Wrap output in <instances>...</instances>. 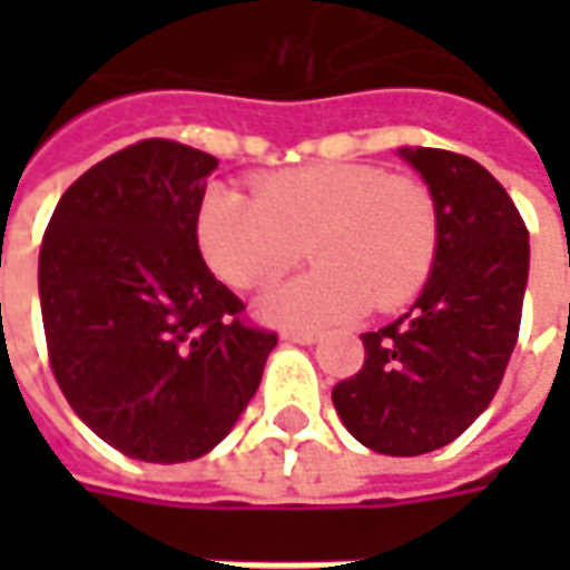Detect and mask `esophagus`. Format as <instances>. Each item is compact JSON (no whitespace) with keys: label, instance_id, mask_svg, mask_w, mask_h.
Returning a JSON list of instances; mask_svg holds the SVG:
<instances>
[{"label":"esophagus","instance_id":"34e87169","mask_svg":"<svg viewBox=\"0 0 570 570\" xmlns=\"http://www.w3.org/2000/svg\"><path fill=\"white\" fill-rule=\"evenodd\" d=\"M281 338H284V342H298V345H314V342H317V333H305V330H284Z\"/></svg>","mask_w":570,"mask_h":570}]
</instances>
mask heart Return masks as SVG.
<instances>
[{"label":"heart","instance_id":"b5f03b06","mask_svg":"<svg viewBox=\"0 0 570 570\" xmlns=\"http://www.w3.org/2000/svg\"><path fill=\"white\" fill-rule=\"evenodd\" d=\"M198 247L235 289H262L305 253L317 268L262 298L284 326H326L394 311L428 284L440 207L419 176L372 164H311L259 176L253 198L213 188L198 210Z\"/></svg>","mask_w":570,"mask_h":570}]
</instances>
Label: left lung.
<instances>
[{"label": "left lung", "mask_w": 570, "mask_h": 570, "mask_svg": "<svg viewBox=\"0 0 570 570\" xmlns=\"http://www.w3.org/2000/svg\"><path fill=\"white\" fill-rule=\"evenodd\" d=\"M440 207V249L400 321L363 333V366L333 387L335 412L372 452L412 458L458 440L489 409L513 357L528 284V228L473 158L403 149Z\"/></svg>", "instance_id": "8db88e82"}]
</instances>
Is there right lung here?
I'll use <instances>...</instances> for the list:
<instances>
[{
    "mask_svg": "<svg viewBox=\"0 0 570 570\" xmlns=\"http://www.w3.org/2000/svg\"><path fill=\"white\" fill-rule=\"evenodd\" d=\"M216 158L140 140L72 183L39 249L48 363L72 412L128 458L207 454L256 394L277 333L207 268Z\"/></svg>",
    "mask_w": 570,
    "mask_h": 570,
    "instance_id": "obj_1",
    "label": "right lung"
}]
</instances>
